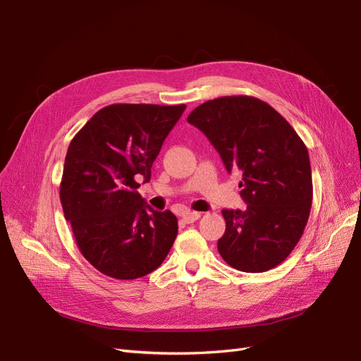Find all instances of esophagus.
<instances>
[{
	"mask_svg": "<svg viewBox=\"0 0 361 361\" xmlns=\"http://www.w3.org/2000/svg\"><path fill=\"white\" fill-rule=\"evenodd\" d=\"M200 216H202L200 212H191V211H188V212H183L182 214V220L185 223H194V221H197Z\"/></svg>",
	"mask_w": 361,
	"mask_h": 361,
	"instance_id": "34e87169",
	"label": "esophagus"
}]
</instances>
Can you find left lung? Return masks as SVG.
Segmentation results:
<instances>
[{
  "instance_id": "8db88e82",
  "label": "left lung",
  "mask_w": 361,
  "mask_h": 361,
  "mask_svg": "<svg viewBox=\"0 0 361 361\" xmlns=\"http://www.w3.org/2000/svg\"><path fill=\"white\" fill-rule=\"evenodd\" d=\"M238 171L244 211L223 209L226 232L218 251L244 272L280 265L298 244L313 200L309 152L288 120L253 96H223L188 116Z\"/></svg>"
}]
</instances>
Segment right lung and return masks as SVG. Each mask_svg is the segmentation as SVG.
<instances>
[{
	"instance_id": "1",
	"label": "right lung",
	"mask_w": 361,
	"mask_h": 361,
	"mask_svg": "<svg viewBox=\"0 0 361 361\" xmlns=\"http://www.w3.org/2000/svg\"><path fill=\"white\" fill-rule=\"evenodd\" d=\"M187 105L113 104L76 134L64 159L60 200L81 255L102 274L134 280L155 271L178 235V218L141 199L140 182Z\"/></svg>"
}]
</instances>
